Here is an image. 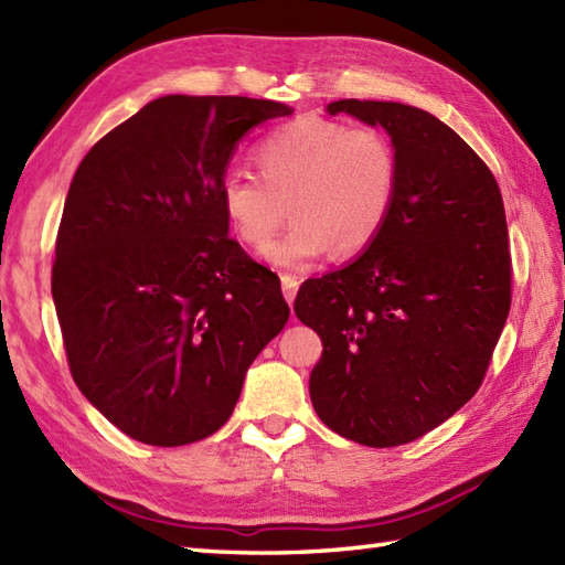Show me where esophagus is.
<instances>
[{"label": "esophagus", "mask_w": 565, "mask_h": 565, "mask_svg": "<svg viewBox=\"0 0 565 565\" xmlns=\"http://www.w3.org/2000/svg\"><path fill=\"white\" fill-rule=\"evenodd\" d=\"M281 289H284V298L289 301V306L296 301V294H298V279L291 274H284L281 276Z\"/></svg>", "instance_id": "1"}]
</instances>
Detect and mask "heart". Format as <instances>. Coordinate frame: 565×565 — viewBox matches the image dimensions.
Returning a JSON list of instances; mask_svg holds the SVG:
<instances>
[{
  "mask_svg": "<svg viewBox=\"0 0 565 565\" xmlns=\"http://www.w3.org/2000/svg\"><path fill=\"white\" fill-rule=\"evenodd\" d=\"M252 164L257 179L223 177L221 211L237 243L262 249L289 206L291 227L264 249L281 269H306L330 247L338 257L362 255L398 194V150L376 126L296 118L257 142Z\"/></svg>",
  "mask_w": 565,
  "mask_h": 565,
  "instance_id": "heart-1",
  "label": "heart"
}]
</instances>
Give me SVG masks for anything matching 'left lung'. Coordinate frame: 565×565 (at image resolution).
<instances>
[{
  "label": "left lung",
  "instance_id": "1",
  "mask_svg": "<svg viewBox=\"0 0 565 565\" xmlns=\"http://www.w3.org/2000/svg\"><path fill=\"white\" fill-rule=\"evenodd\" d=\"M328 111L386 128L401 179L374 245L298 289L296 316L322 340L310 401L338 435L398 447L481 388L512 301L505 206L488 164L437 116L359 99Z\"/></svg>",
  "mask_w": 565,
  "mask_h": 565
}]
</instances>
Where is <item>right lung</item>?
Masks as SVG:
<instances>
[{
    "label": "right lung",
    "instance_id": "obj_1",
    "mask_svg": "<svg viewBox=\"0 0 565 565\" xmlns=\"http://www.w3.org/2000/svg\"><path fill=\"white\" fill-rule=\"evenodd\" d=\"M289 114L170 94L109 130L72 177L53 301L72 379L128 437L182 447L221 429L289 320L279 276L227 237L218 201L237 140Z\"/></svg>",
    "mask_w": 565,
    "mask_h": 565
}]
</instances>
